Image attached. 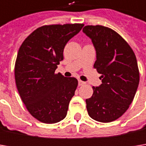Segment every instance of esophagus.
Here are the masks:
<instances>
[{"instance_id": "1", "label": "esophagus", "mask_w": 146, "mask_h": 146, "mask_svg": "<svg viewBox=\"0 0 146 146\" xmlns=\"http://www.w3.org/2000/svg\"><path fill=\"white\" fill-rule=\"evenodd\" d=\"M84 84H85V82L82 81V80H79V85H80V86H82V85H84Z\"/></svg>"}]
</instances>
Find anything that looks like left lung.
Instances as JSON below:
<instances>
[{"mask_svg": "<svg viewBox=\"0 0 146 146\" xmlns=\"http://www.w3.org/2000/svg\"><path fill=\"white\" fill-rule=\"evenodd\" d=\"M83 31L92 40L97 53L93 66L102 74V84L93 87V96L86 99L88 113L94 120L110 123L126 112L137 93L140 75L136 55L109 27L88 25Z\"/></svg>", "mask_w": 146, "mask_h": 146, "instance_id": "obj_1", "label": "left lung"}]
</instances>
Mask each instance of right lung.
Instances as JSON below:
<instances>
[{
  "instance_id": "add662e5",
  "label": "right lung",
  "mask_w": 146,
  "mask_h": 146,
  "mask_svg": "<svg viewBox=\"0 0 146 146\" xmlns=\"http://www.w3.org/2000/svg\"><path fill=\"white\" fill-rule=\"evenodd\" d=\"M84 24L42 26L25 39L18 52L14 76L26 108L37 120L55 123L67 114L78 80L55 73L66 43Z\"/></svg>"
}]
</instances>
